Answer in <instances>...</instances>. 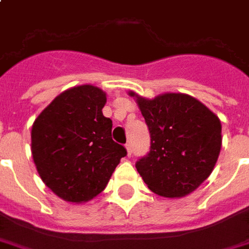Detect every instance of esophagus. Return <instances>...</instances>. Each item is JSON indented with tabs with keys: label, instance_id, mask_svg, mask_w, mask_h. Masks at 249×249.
<instances>
[{
	"label": "esophagus",
	"instance_id": "esophagus-1",
	"mask_svg": "<svg viewBox=\"0 0 249 249\" xmlns=\"http://www.w3.org/2000/svg\"><path fill=\"white\" fill-rule=\"evenodd\" d=\"M125 148H126V152H128V157H130V156H132V145H130V143H126Z\"/></svg>",
	"mask_w": 249,
	"mask_h": 249
}]
</instances>
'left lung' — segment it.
Here are the masks:
<instances>
[{
  "instance_id": "obj_1",
  "label": "left lung",
  "mask_w": 249,
  "mask_h": 249,
  "mask_svg": "<svg viewBox=\"0 0 249 249\" xmlns=\"http://www.w3.org/2000/svg\"><path fill=\"white\" fill-rule=\"evenodd\" d=\"M136 97L150 133V150L136 162V169L156 194L166 198L190 194L209 178L218 161L220 120L185 93H165L152 100Z\"/></svg>"
}]
</instances>
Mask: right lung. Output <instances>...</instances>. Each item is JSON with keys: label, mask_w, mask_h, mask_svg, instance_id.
<instances>
[{"label": "right lung", "mask_w": 249, "mask_h": 249, "mask_svg": "<svg viewBox=\"0 0 249 249\" xmlns=\"http://www.w3.org/2000/svg\"><path fill=\"white\" fill-rule=\"evenodd\" d=\"M106 93L89 84L70 88L33 124L31 153L46 186L67 202L100 194L126 149L112 140V120L103 115Z\"/></svg>", "instance_id": "obj_1"}]
</instances>
